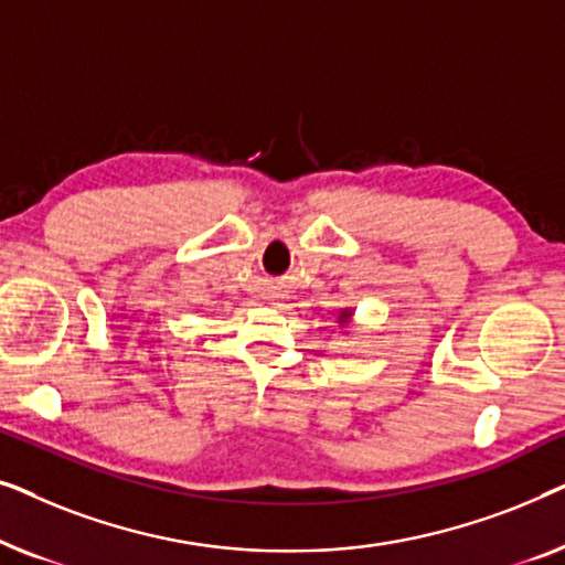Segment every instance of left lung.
<instances>
[{"mask_svg":"<svg viewBox=\"0 0 565 565\" xmlns=\"http://www.w3.org/2000/svg\"><path fill=\"white\" fill-rule=\"evenodd\" d=\"M352 316H354V308H339L337 323L347 331V329H350V323H352Z\"/></svg>","mask_w":565,"mask_h":565,"instance_id":"1","label":"left lung"}]
</instances>
